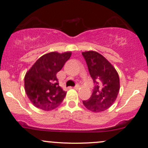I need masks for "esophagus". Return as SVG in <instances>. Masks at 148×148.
Masks as SVG:
<instances>
[{
	"label": "esophagus",
	"instance_id": "34e87169",
	"mask_svg": "<svg viewBox=\"0 0 148 148\" xmlns=\"http://www.w3.org/2000/svg\"><path fill=\"white\" fill-rule=\"evenodd\" d=\"M79 88H80V85H76L75 87H74V89H76V90H78V89H79Z\"/></svg>",
	"mask_w": 148,
	"mask_h": 148
}]
</instances>
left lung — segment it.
<instances>
[{
  "mask_svg": "<svg viewBox=\"0 0 148 148\" xmlns=\"http://www.w3.org/2000/svg\"><path fill=\"white\" fill-rule=\"evenodd\" d=\"M95 84L90 98L83 101L89 111L100 113L111 107L119 91V78L115 68L105 57L95 51L82 52Z\"/></svg>",
  "mask_w": 148,
  "mask_h": 148,
  "instance_id": "left-lung-1",
  "label": "left lung"
}]
</instances>
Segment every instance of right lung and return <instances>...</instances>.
<instances>
[{"label": "right lung", "instance_id": "obj_1", "mask_svg": "<svg viewBox=\"0 0 148 148\" xmlns=\"http://www.w3.org/2000/svg\"><path fill=\"white\" fill-rule=\"evenodd\" d=\"M72 52H52L43 55L28 71L24 77V89L35 107L51 111L60 105L66 91L59 85L57 74L70 59Z\"/></svg>", "mask_w": 148, "mask_h": 148}]
</instances>
